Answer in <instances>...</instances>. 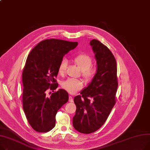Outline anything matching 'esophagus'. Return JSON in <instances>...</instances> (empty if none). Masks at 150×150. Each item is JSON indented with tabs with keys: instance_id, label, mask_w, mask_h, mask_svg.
Wrapping results in <instances>:
<instances>
[{
	"instance_id": "obj_1",
	"label": "esophagus",
	"mask_w": 150,
	"mask_h": 150,
	"mask_svg": "<svg viewBox=\"0 0 150 150\" xmlns=\"http://www.w3.org/2000/svg\"><path fill=\"white\" fill-rule=\"evenodd\" d=\"M69 101L71 102V103H73L74 102V99H73L72 96H69Z\"/></svg>"
}]
</instances>
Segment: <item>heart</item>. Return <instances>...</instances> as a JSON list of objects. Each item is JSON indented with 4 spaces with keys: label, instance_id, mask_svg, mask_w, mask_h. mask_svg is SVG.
Returning <instances> with one entry per match:
<instances>
[{
    "label": "heart",
    "instance_id": "b5f03b06",
    "mask_svg": "<svg viewBox=\"0 0 150 150\" xmlns=\"http://www.w3.org/2000/svg\"><path fill=\"white\" fill-rule=\"evenodd\" d=\"M75 64L82 71L83 76L87 81H91L96 75V70L92 68L93 64L92 58L86 54H81L76 56L74 59ZM67 66V60L63 59L58 66L59 74L65 73ZM62 87L71 93H75L83 87V82L80 79L69 78L62 83Z\"/></svg>",
    "mask_w": 150,
    "mask_h": 150
}]
</instances>
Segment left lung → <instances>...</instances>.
I'll use <instances>...</instances> for the list:
<instances>
[{"instance_id":"obj_1","label":"left lung","mask_w":150,"mask_h":150,"mask_svg":"<svg viewBox=\"0 0 150 150\" xmlns=\"http://www.w3.org/2000/svg\"><path fill=\"white\" fill-rule=\"evenodd\" d=\"M90 45L95 54L97 69L95 77L81 95L74 98L76 107L73 126L84 134L92 133L105 123L116 103L118 86L115 58L109 49L97 40Z\"/></svg>"}]
</instances>
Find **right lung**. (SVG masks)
<instances>
[{
  "mask_svg": "<svg viewBox=\"0 0 150 150\" xmlns=\"http://www.w3.org/2000/svg\"><path fill=\"white\" fill-rule=\"evenodd\" d=\"M78 45V42L47 39L30 52L22 73L23 107L27 120L37 132H47L55 125V115L69 100L68 93L59 89L55 78L63 57ZM47 89L54 92L46 95Z\"/></svg>",
  "mask_w": 150,
  "mask_h": 150,
  "instance_id": "obj_1",
  "label": "right lung"
}]
</instances>
